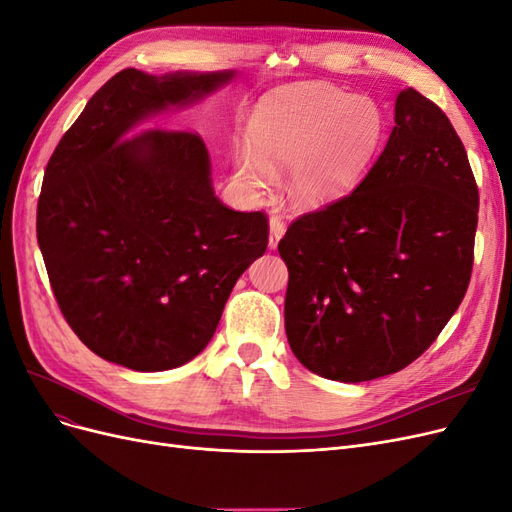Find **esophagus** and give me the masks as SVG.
<instances>
[{"label": "esophagus", "instance_id": "34e87169", "mask_svg": "<svg viewBox=\"0 0 512 512\" xmlns=\"http://www.w3.org/2000/svg\"><path fill=\"white\" fill-rule=\"evenodd\" d=\"M286 232V224L282 218H277V215H271L269 220V247L271 250H275L277 243H280V239L284 237Z\"/></svg>", "mask_w": 512, "mask_h": 512}]
</instances>
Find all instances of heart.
<instances>
[{
    "instance_id": "heart-1",
    "label": "heart",
    "mask_w": 512,
    "mask_h": 512,
    "mask_svg": "<svg viewBox=\"0 0 512 512\" xmlns=\"http://www.w3.org/2000/svg\"><path fill=\"white\" fill-rule=\"evenodd\" d=\"M250 145L235 151L237 177L258 192L290 166L288 194L318 207L348 192L382 143L384 115L369 98L331 85L277 89L252 111Z\"/></svg>"
}]
</instances>
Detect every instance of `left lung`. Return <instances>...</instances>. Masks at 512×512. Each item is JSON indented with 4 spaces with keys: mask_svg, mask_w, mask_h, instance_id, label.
Masks as SVG:
<instances>
[{
    "mask_svg": "<svg viewBox=\"0 0 512 512\" xmlns=\"http://www.w3.org/2000/svg\"><path fill=\"white\" fill-rule=\"evenodd\" d=\"M478 188L453 123L408 87L395 128L348 196L294 220L284 320L314 374L365 382L418 359L468 290Z\"/></svg>",
    "mask_w": 512,
    "mask_h": 512,
    "instance_id": "8db88e82",
    "label": "left lung"
}]
</instances>
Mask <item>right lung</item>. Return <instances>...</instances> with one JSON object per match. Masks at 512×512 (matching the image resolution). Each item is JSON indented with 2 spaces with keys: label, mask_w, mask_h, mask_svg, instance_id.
<instances>
[{
  "label": "right lung",
  "mask_w": 512,
  "mask_h": 512,
  "mask_svg": "<svg viewBox=\"0 0 512 512\" xmlns=\"http://www.w3.org/2000/svg\"><path fill=\"white\" fill-rule=\"evenodd\" d=\"M232 76L121 70L46 164L36 218L46 273L70 329L104 361L134 371L192 361L218 329L232 286L267 250V215L222 205L196 132L130 136Z\"/></svg>",
  "instance_id": "obj_1"
}]
</instances>
